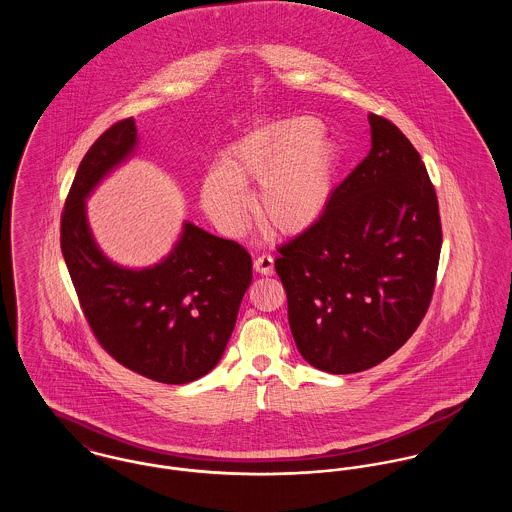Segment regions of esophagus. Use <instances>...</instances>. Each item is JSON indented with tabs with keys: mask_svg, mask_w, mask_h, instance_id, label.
I'll list each match as a JSON object with an SVG mask.
<instances>
[{
	"mask_svg": "<svg viewBox=\"0 0 512 512\" xmlns=\"http://www.w3.org/2000/svg\"><path fill=\"white\" fill-rule=\"evenodd\" d=\"M254 270L258 274H264V276H270L274 272V258L270 254H262L254 260Z\"/></svg>",
	"mask_w": 512,
	"mask_h": 512,
	"instance_id": "esophagus-1",
	"label": "esophagus"
}]
</instances>
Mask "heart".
Returning <instances> with one entry per match:
<instances>
[{"label":"heart","instance_id":"obj_1","mask_svg":"<svg viewBox=\"0 0 512 512\" xmlns=\"http://www.w3.org/2000/svg\"><path fill=\"white\" fill-rule=\"evenodd\" d=\"M311 116L290 118L252 132L224 151L220 169L201 185L205 213L228 232L248 219L246 193L260 187L256 211L276 234H299L325 211L337 167V149L321 138Z\"/></svg>","mask_w":512,"mask_h":512}]
</instances>
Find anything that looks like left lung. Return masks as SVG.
Masks as SVG:
<instances>
[{
  "mask_svg": "<svg viewBox=\"0 0 512 512\" xmlns=\"http://www.w3.org/2000/svg\"><path fill=\"white\" fill-rule=\"evenodd\" d=\"M309 228L278 246L276 272L301 357L331 374L386 361L422 323L438 274L441 220L426 165L386 118Z\"/></svg>",
  "mask_w": 512,
  "mask_h": 512,
  "instance_id": "8db88e82",
  "label": "left lung"
}]
</instances>
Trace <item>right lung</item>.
Instances as JSON below:
<instances>
[{"label":"right lung","mask_w":512,"mask_h":512,"mask_svg":"<svg viewBox=\"0 0 512 512\" xmlns=\"http://www.w3.org/2000/svg\"><path fill=\"white\" fill-rule=\"evenodd\" d=\"M136 144V122L126 118L86 151L63 209L61 250L102 349L155 382L185 384L219 363L252 282V258L238 242L185 222L163 262L144 270L110 262L92 238L84 199Z\"/></svg>","instance_id":"add662e5"}]
</instances>
